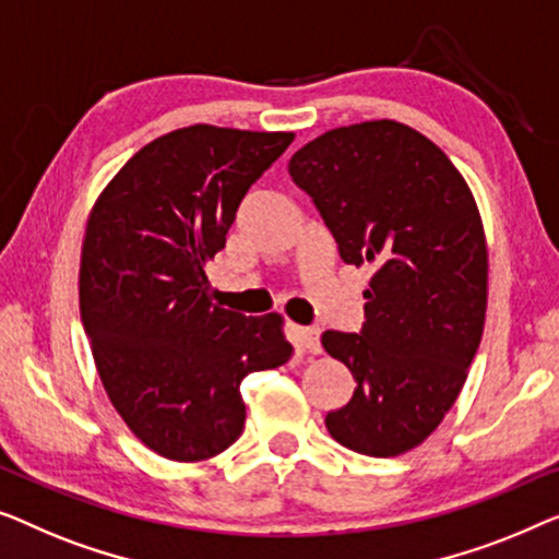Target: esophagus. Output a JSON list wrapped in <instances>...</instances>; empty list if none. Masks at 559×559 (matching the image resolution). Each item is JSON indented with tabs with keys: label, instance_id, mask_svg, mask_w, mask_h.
Wrapping results in <instances>:
<instances>
[{
	"label": "esophagus",
	"instance_id": "1",
	"mask_svg": "<svg viewBox=\"0 0 559 559\" xmlns=\"http://www.w3.org/2000/svg\"><path fill=\"white\" fill-rule=\"evenodd\" d=\"M298 344H301L304 352H311V355H319V329L317 326H304L298 329Z\"/></svg>",
	"mask_w": 559,
	"mask_h": 559
}]
</instances>
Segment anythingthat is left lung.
Instances as JSON below:
<instances>
[{
  "instance_id": "obj_1",
  "label": "left lung",
  "mask_w": 559,
  "mask_h": 559,
  "mask_svg": "<svg viewBox=\"0 0 559 559\" xmlns=\"http://www.w3.org/2000/svg\"><path fill=\"white\" fill-rule=\"evenodd\" d=\"M288 171L342 261L374 269L361 332L321 336L357 382L326 415L329 436L374 459L413 451L453 407L481 344L489 250L474 194L433 141L390 119L321 133Z\"/></svg>"
}]
</instances>
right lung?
<instances>
[{
	"label": "right lung",
	"mask_w": 559,
	"mask_h": 559,
	"mask_svg": "<svg viewBox=\"0 0 559 559\" xmlns=\"http://www.w3.org/2000/svg\"><path fill=\"white\" fill-rule=\"evenodd\" d=\"M290 131L194 123L148 141L93 204L81 319L116 413L169 461H207L246 426L242 377L290 357L281 313L215 306L204 269Z\"/></svg>",
	"instance_id": "obj_1"
}]
</instances>
